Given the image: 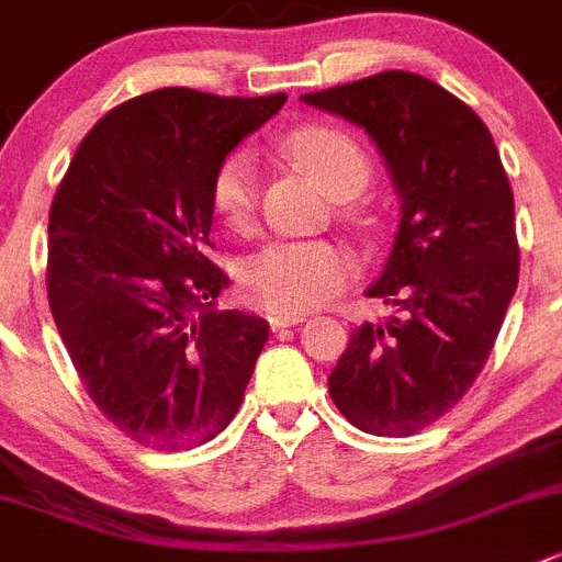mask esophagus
Masks as SVG:
<instances>
[{
  "mask_svg": "<svg viewBox=\"0 0 562 562\" xmlns=\"http://www.w3.org/2000/svg\"><path fill=\"white\" fill-rule=\"evenodd\" d=\"M270 328L272 330H284V328H295L297 323H303V314H270Z\"/></svg>",
  "mask_w": 562,
  "mask_h": 562,
  "instance_id": "34e87169",
  "label": "esophagus"
}]
</instances>
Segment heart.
Wrapping results in <instances>:
<instances>
[{
  "label": "heart",
  "instance_id": "1",
  "mask_svg": "<svg viewBox=\"0 0 562 562\" xmlns=\"http://www.w3.org/2000/svg\"><path fill=\"white\" fill-rule=\"evenodd\" d=\"M284 148L334 195H352L370 181L364 146L334 124H303L286 132ZM212 212L223 226L245 232L254 223L259 181L250 154H228L210 187ZM352 256L330 239H284L254 256L243 270L245 295L272 314H303L345 286Z\"/></svg>",
  "mask_w": 562,
  "mask_h": 562
}]
</instances>
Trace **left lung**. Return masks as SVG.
<instances>
[{"label":"left lung","instance_id":"1","mask_svg":"<svg viewBox=\"0 0 562 562\" xmlns=\"http://www.w3.org/2000/svg\"><path fill=\"white\" fill-rule=\"evenodd\" d=\"M301 99L364 126L403 198L394 248L367 290L394 317L352 330L328 394L358 430L414 436L472 389L499 336L518 284L510 181L477 112L419 74Z\"/></svg>","mask_w":562,"mask_h":562}]
</instances>
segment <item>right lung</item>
Instances as JSON below:
<instances>
[{
	"instance_id": "right-lung-1",
	"label": "right lung",
	"mask_w": 562,
	"mask_h": 562,
	"mask_svg": "<svg viewBox=\"0 0 562 562\" xmlns=\"http://www.w3.org/2000/svg\"><path fill=\"white\" fill-rule=\"evenodd\" d=\"M286 93L159 88L85 135L49 210L46 292L95 408L151 450L206 445L237 414L270 325L217 312L206 248L217 165Z\"/></svg>"
}]
</instances>
